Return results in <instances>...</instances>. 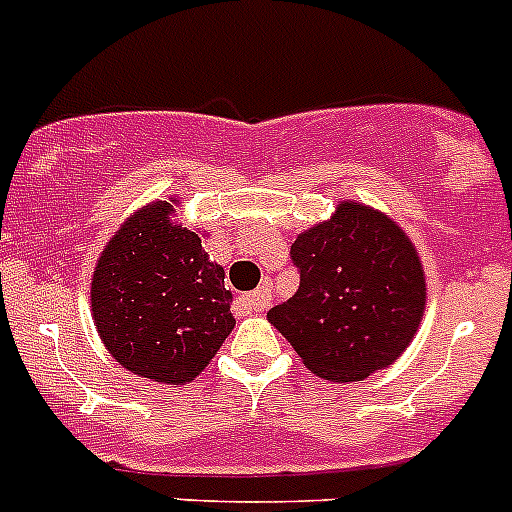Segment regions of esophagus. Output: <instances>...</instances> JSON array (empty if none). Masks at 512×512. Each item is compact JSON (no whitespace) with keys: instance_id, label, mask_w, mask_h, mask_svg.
<instances>
[{"instance_id":"esophagus-1","label":"esophagus","mask_w":512,"mask_h":512,"mask_svg":"<svg viewBox=\"0 0 512 512\" xmlns=\"http://www.w3.org/2000/svg\"><path fill=\"white\" fill-rule=\"evenodd\" d=\"M237 307H240L242 312H265V309L270 307V287L265 285L250 294H242V297L237 299Z\"/></svg>"}]
</instances>
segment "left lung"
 Listing matches in <instances>:
<instances>
[{"mask_svg": "<svg viewBox=\"0 0 512 512\" xmlns=\"http://www.w3.org/2000/svg\"><path fill=\"white\" fill-rule=\"evenodd\" d=\"M289 257L299 289L267 319L314 376L361 381L404 354L426 309V277L389 215L344 200L297 235Z\"/></svg>", "mask_w": 512, "mask_h": 512, "instance_id": "left-lung-1", "label": "left lung"}]
</instances>
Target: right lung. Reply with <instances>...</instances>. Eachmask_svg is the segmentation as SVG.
<instances>
[{
    "label": "right lung",
    "instance_id": "add662e5",
    "mask_svg": "<svg viewBox=\"0 0 512 512\" xmlns=\"http://www.w3.org/2000/svg\"><path fill=\"white\" fill-rule=\"evenodd\" d=\"M175 200L138 210L106 242L91 312L108 354L158 384L193 381L235 327L225 270L173 220Z\"/></svg>",
    "mask_w": 512,
    "mask_h": 512
}]
</instances>
